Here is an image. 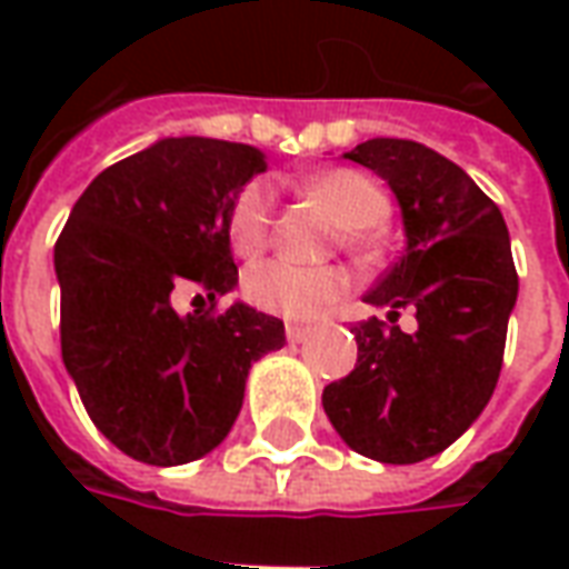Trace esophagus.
<instances>
[{"label":"esophagus","instance_id":"34e87169","mask_svg":"<svg viewBox=\"0 0 569 569\" xmlns=\"http://www.w3.org/2000/svg\"><path fill=\"white\" fill-rule=\"evenodd\" d=\"M286 338H289L292 345H301V341H308L310 338V329L308 326H296V322H289V326H286Z\"/></svg>","mask_w":569,"mask_h":569}]
</instances>
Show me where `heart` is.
Instances as JSON below:
<instances>
[{
  "mask_svg": "<svg viewBox=\"0 0 569 569\" xmlns=\"http://www.w3.org/2000/svg\"><path fill=\"white\" fill-rule=\"evenodd\" d=\"M310 194L326 203L335 222L347 228V243L357 231L381 224L390 212V198L371 176L359 170H329L310 179ZM273 194L264 182H249L228 216V237L237 256H259L271 240ZM243 292L264 313L286 320H317L347 296V277L335 268H305L296 261H261L243 277Z\"/></svg>",
  "mask_w": 569,
  "mask_h": 569,
  "instance_id": "1",
  "label": "heart"
}]
</instances>
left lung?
Wrapping results in <instances>:
<instances>
[{"label": "left lung", "mask_w": 569, "mask_h": 569, "mask_svg": "<svg viewBox=\"0 0 569 569\" xmlns=\"http://www.w3.org/2000/svg\"><path fill=\"white\" fill-rule=\"evenodd\" d=\"M347 161L369 167L402 210L406 249L366 292L357 369L322 390L335 432L378 463H420L476 423L502 369L506 329L518 301L509 228L500 207L439 151L411 140L359 142ZM411 307L419 329L395 326Z\"/></svg>", "instance_id": "obj_1"}]
</instances>
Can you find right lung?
I'll list each match as a JSON object with an SVG mask.
<instances>
[{
  "instance_id": "1",
  "label": "right lung",
  "mask_w": 569,
  "mask_h": 569,
  "mask_svg": "<svg viewBox=\"0 0 569 569\" xmlns=\"http://www.w3.org/2000/svg\"><path fill=\"white\" fill-rule=\"evenodd\" d=\"M264 151L167 137L106 167L54 247L60 350L93 427L133 460L191 463L234 427L252 362L286 345L283 320L234 301L179 313L200 286H237L228 216Z\"/></svg>"
}]
</instances>
